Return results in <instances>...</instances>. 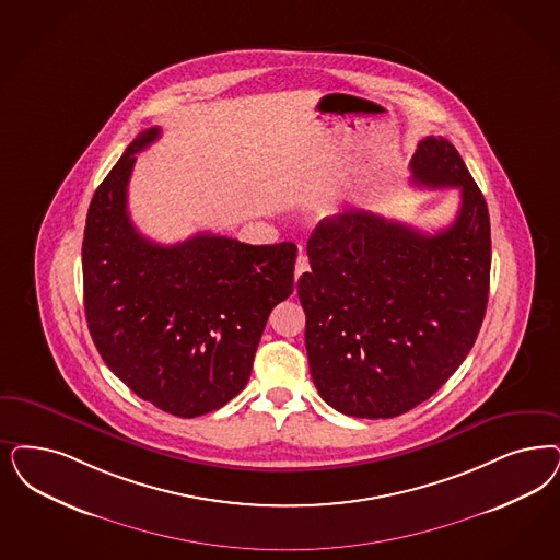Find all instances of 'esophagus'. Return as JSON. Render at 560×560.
<instances>
[{"instance_id":"obj_1","label":"esophagus","mask_w":560,"mask_h":560,"mask_svg":"<svg viewBox=\"0 0 560 560\" xmlns=\"http://www.w3.org/2000/svg\"><path fill=\"white\" fill-rule=\"evenodd\" d=\"M308 256H306V254H300V256H298V260H295V281H298L304 272H308Z\"/></svg>"}]
</instances>
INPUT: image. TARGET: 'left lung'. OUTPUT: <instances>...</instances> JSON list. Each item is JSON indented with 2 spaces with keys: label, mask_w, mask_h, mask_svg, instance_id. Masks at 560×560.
<instances>
[{
  "label": "left lung",
  "mask_w": 560,
  "mask_h": 560,
  "mask_svg": "<svg viewBox=\"0 0 560 560\" xmlns=\"http://www.w3.org/2000/svg\"><path fill=\"white\" fill-rule=\"evenodd\" d=\"M411 182L457 188L455 221L424 233L372 211H348L310 235V374L320 397L353 418H395L432 397L462 366L482 327L490 288V217L462 154L428 136Z\"/></svg>",
  "instance_id": "obj_1"
}]
</instances>
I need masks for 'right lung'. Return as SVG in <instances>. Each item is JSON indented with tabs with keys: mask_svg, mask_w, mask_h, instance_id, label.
<instances>
[{
	"mask_svg": "<svg viewBox=\"0 0 560 560\" xmlns=\"http://www.w3.org/2000/svg\"><path fill=\"white\" fill-rule=\"evenodd\" d=\"M136 136L91 200L82 240L84 312L103 362L136 395L179 418L225 406L250 378L270 310L293 291L298 248L198 233L151 242L128 214Z\"/></svg>",
	"mask_w": 560,
	"mask_h": 560,
	"instance_id": "1",
	"label": "right lung"
}]
</instances>
